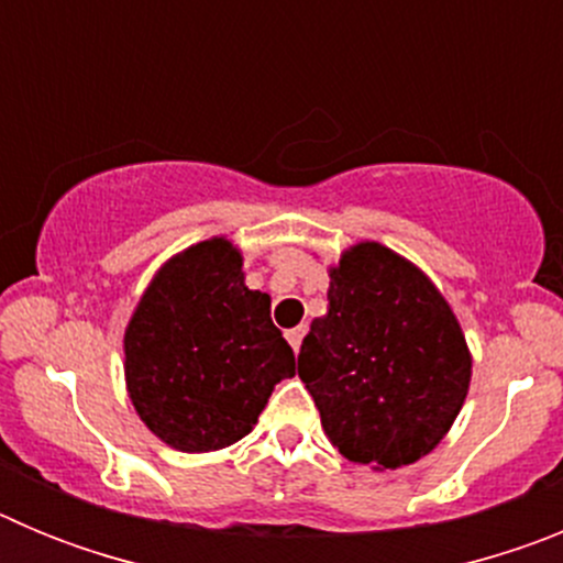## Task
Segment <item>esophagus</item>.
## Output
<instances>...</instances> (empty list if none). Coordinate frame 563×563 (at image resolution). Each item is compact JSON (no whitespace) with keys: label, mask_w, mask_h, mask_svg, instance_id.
<instances>
[{"label":"esophagus","mask_w":563,"mask_h":563,"mask_svg":"<svg viewBox=\"0 0 563 563\" xmlns=\"http://www.w3.org/2000/svg\"><path fill=\"white\" fill-rule=\"evenodd\" d=\"M285 335H287V341H290L292 350L298 352V346H301V338L307 335V327H292V330H287Z\"/></svg>","instance_id":"34e87169"}]
</instances>
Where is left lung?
Masks as SVG:
<instances>
[{
    "label": "left lung",
    "mask_w": 563,
    "mask_h": 563,
    "mask_svg": "<svg viewBox=\"0 0 563 563\" xmlns=\"http://www.w3.org/2000/svg\"><path fill=\"white\" fill-rule=\"evenodd\" d=\"M327 301L301 343L298 377L338 454L375 467L431 454L471 383V352L449 301L380 242L341 253Z\"/></svg>",
    "instance_id": "obj_1"
}]
</instances>
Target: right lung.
I'll return each instance as SVG.
<instances>
[{
  "label": "right lung",
  "mask_w": 563,
  "mask_h": 563,
  "mask_svg": "<svg viewBox=\"0 0 563 563\" xmlns=\"http://www.w3.org/2000/svg\"><path fill=\"white\" fill-rule=\"evenodd\" d=\"M134 411L186 454L220 451L256 426L296 355L271 321V296L247 290L225 236L186 247L154 273L123 335Z\"/></svg>",
  "instance_id": "right-lung-1"
}]
</instances>
